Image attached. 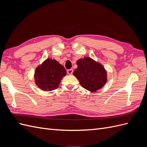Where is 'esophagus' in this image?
I'll return each instance as SVG.
<instances>
[{"instance_id": "esophagus-1", "label": "esophagus", "mask_w": 147, "mask_h": 147, "mask_svg": "<svg viewBox=\"0 0 147 147\" xmlns=\"http://www.w3.org/2000/svg\"><path fill=\"white\" fill-rule=\"evenodd\" d=\"M73 72H74L73 69H69V70H67V74L69 75H72L73 74Z\"/></svg>"}]
</instances>
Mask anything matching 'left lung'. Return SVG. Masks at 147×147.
Returning <instances> with one entry per match:
<instances>
[{
	"label": "left lung",
	"instance_id": "1",
	"mask_svg": "<svg viewBox=\"0 0 147 147\" xmlns=\"http://www.w3.org/2000/svg\"><path fill=\"white\" fill-rule=\"evenodd\" d=\"M77 64L78 67L74 72V75L86 90L96 92L107 82V74L104 66L91 57L80 59Z\"/></svg>",
	"mask_w": 147,
	"mask_h": 147
}]
</instances>
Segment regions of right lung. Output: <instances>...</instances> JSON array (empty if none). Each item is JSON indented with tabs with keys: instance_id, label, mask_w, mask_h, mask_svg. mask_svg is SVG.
Masks as SVG:
<instances>
[{
	"instance_id": "add662e5",
	"label": "right lung",
	"mask_w": 147,
	"mask_h": 147,
	"mask_svg": "<svg viewBox=\"0 0 147 147\" xmlns=\"http://www.w3.org/2000/svg\"><path fill=\"white\" fill-rule=\"evenodd\" d=\"M66 75L63 65L55 59L48 58L35 69V84L42 90L50 91L59 87L61 80Z\"/></svg>"
}]
</instances>
